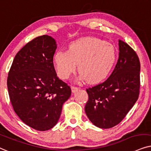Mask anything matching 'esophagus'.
<instances>
[{"mask_svg":"<svg viewBox=\"0 0 151 151\" xmlns=\"http://www.w3.org/2000/svg\"><path fill=\"white\" fill-rule=\"evenodd\" d=\"M71 89H72V92H73V93H74V92L78 91L79 88H77V87H75V86H71Z\"/></svg>","mask_w":151,"mask_h":151,"instance_id":"obj_1","label":"esophagus"}]
</instances>
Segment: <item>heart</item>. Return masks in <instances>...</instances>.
Here are the masks:
<instances>
[{"label": "heart", "mask_w": 151, "mask_h": 151, "mask_svg": "<svg viewBox=\"0 0 151 151\" xmlns=\"http://www.w3.org/2000/svg\"><path fill=\"white\" fill-rule=\"evenodd\" d=\"M116 52L112 44L94 37L72 42L68 51H58L53 59L58 75L68 79L77 69L79 79L90 83H98L106 79L116 63Z\"/></svg>", "instance_id": "obj_1"}]
</instances>
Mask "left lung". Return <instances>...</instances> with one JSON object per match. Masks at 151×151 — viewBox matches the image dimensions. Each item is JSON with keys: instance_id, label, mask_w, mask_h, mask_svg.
I'll return each instance as SVG.
<instances>
[{"instance_id": "8db88e82", "label": "left lung", "mask_w": 151, "mask_h": 151, "mask_svg": "<svg viewBox=\"0 0 151 151\" xmlns=\"http://www.w3.org/2000/svg\"><path fill=\"white\" fill-rule=\"evenodd\" d=\"M119 50L117 63L107 80L86 89V115L94 126L104 129L119 124L139 94V59L133 49L121 40Z\"/></svg>"}]
</instances>
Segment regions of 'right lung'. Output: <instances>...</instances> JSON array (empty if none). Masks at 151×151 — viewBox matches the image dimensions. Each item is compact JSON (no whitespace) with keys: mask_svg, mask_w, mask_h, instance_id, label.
<instances>
[{"mask_svg":"<svg viewBox=\"0 0 151 151\" xmlns=\"http://www.w3.org/2000/svg\"><path fill=\"white\" fill-rule=\"evenodd\" d=\"M57 43L47 35L27 43L15 56L7 77L10 101L19 117L39 131L53 128L71 88L57 77L53 63Z\"/></svg>","mask_w":151,"mask_h":151,"instance_id":"obj_1","label":"right lung"}]
</instances>
